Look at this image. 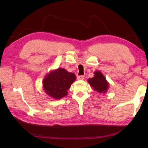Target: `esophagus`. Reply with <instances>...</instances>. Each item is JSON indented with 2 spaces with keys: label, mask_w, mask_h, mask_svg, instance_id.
<instances>
[{
  "label": "esophagus",
  "mask_w": 148,
  "mask_h": 148,
  "mask_svg": "<svg viewBox=\"0 0 148 148\" xmlns=\"http://www.w3.org/2000/svg\"><path fill=\"white\" fill-rule=\"evenodd\" d=\"M84 77L83 75H80V76H78L77 77V79H78V80H83V79H84Z\"/></svg>",
  "instance_id": "obj_1"
}]
</instances>
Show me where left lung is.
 <instances>
[{
  "label": "left lung",
  "mask_w": 148,
  "mask_h": 148,
  "mask_svg": "<svg viewBox=\"0 0 148 148\" xmlns=\"http://www.w3.org/2000/svg\"><path fill=\"white\" fill-rule=\"evenodd\" d=\"M88 82L95 91L99 93H106L109 89V83L107 81L104 75L100 71L94 72V77L89 78Z\"/></svg>",
  "instance_id": "obj_1"
}]
</instances>
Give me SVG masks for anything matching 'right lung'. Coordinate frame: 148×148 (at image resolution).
Instances as JSON below:
<instances>
[{
	"mask_svg": "<svg viewBox=\"0 0 148 148\" xmlns=\"http://www.w3.org/2000/svg\"><path fill=\"white\" fill-rule=\"evenodd\" d=\"M76 80L73 73L64 69L51 70L42 81L43 89L48 96L54 99H60L68 95V90Z\"/></svg>",
	"mask_w": 148,
	"mask_h": 148,
	"instance_id": "obj_1",
	"label": "right lung"
}]
</instances>
